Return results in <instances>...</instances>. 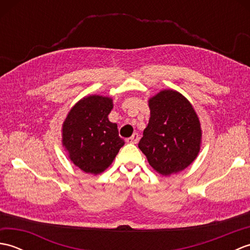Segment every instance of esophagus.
<instances>
[{
	"mask_svg": "<svg viewBox=\"0 0 250 250\" xmlns=\"http://www.w3.org/2000/svg\"><path fill=\"white\" fill-rule=\"evenodd\" d=\"M139 134L137 133H133V135H132L131 137H129V139H126V142L128 143H131V144H136L137 142H139Z\"/></svg>",
	"mask_w": 250,
	"mask_h": 250,
	"instance_id": "34e87169",
	"label": "esophagus"
}]
</instances>
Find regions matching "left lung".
I'll list each match as a JSON object with an SVG mask.
<instances>
[{"label": "left lung", "mask_w": 250, "mask_h": 250, "mask_svg": "<svg viewBox=\"0 0 250 250\" xmlns=\"http://www.w3.org/2000/svg\"><path fill=\"white\" fill-rule=\"evenodd\" d=\"M149 108L139 148L160 174L183 171L200 151L202 133L192 105L177 91L163 90L149 100Z\"/></svg>", "instance_id": "8db88e82"}]
</instances>
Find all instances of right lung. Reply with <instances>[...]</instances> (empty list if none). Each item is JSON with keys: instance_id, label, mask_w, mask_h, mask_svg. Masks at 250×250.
<instances>
[{"instance_id": "obj_1", "label": "right lung", "mask_w": 250, "mask_h": 250, "mask_svg": "<svg viewBox=\"0 0 250 250\" xmlns=\"http://www.w3.org/2000/svg\"><path fill=\"white\" fill-rule=\"evenodd\" d=\"M111 108L109 98L90 95L75 104L63 124V145L73 163L88 174L102 173L125 145L117 125L108 120Z\"/></svg>"}]
</instances>
